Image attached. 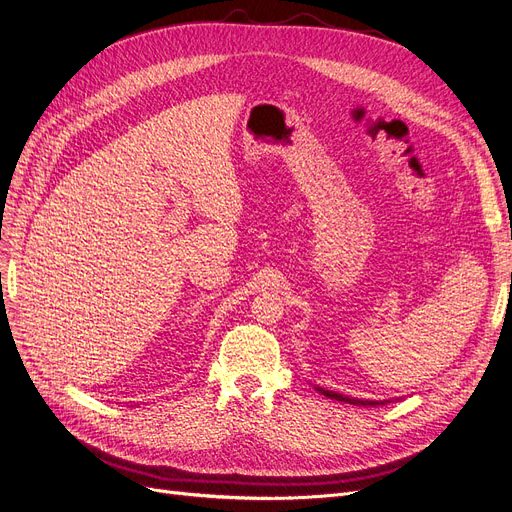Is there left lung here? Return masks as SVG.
Here are the masks:
<instances>
[{
  "instance_id": "8db88e82",
  "label": "left lung",
  "mask_w": 512,
  "mask_h": 512,
  "mask_svg": "<svg viewBox=\"0 0 512 512\" xmlns=\"http://www.w3.org/2000/svg\"><path fill=\"white\" fill-rule=\"evenodd\" d=\"M318 392H323L325 396H329V399H335V401H344V403H350V405H365V407H375V405H384L382 401H361V399H350V396H344L339 392H331V390H323V388H316Z\"/></svg>"
}]
</instances>
